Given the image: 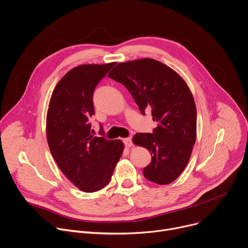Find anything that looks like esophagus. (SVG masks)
Masks as SVG:
<instances>
[{
    "mask_svg": "<svg viewBox=\"0 0 248 248\" xmlns=\"http://www.w3.org/2000/svg\"><path fill=\"white\" fill-rule=\"evenodd\" d=\"M125 147H131L132 146V141H131V139L130 138H125L123 140Z\"/></svg>",
    "mask_w": 248,
    "mask_h": 248,
    "instance_id": "esophagus-1",
    "label": "esophagus"
}]
</instances>
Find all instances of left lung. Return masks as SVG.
Segmentation results:
<instances>
[{
	"instance_id": "8db88e82",
	"label": "left lung",
	"mask_w": 248,
	"mask_h": 248,
	"mask_svg": "<svg viewBox=\"0 0 248 248\" xmlns=\"http://www.w3.org/2000/svg\"><path fill=\"white\" fill-rule=\"evenodd\" d=\"M108 77L128 90L142 115L150 109L158 123L152 133H137L132 139L152 156L144 177L159 185L172 183L187 166L197 137V109L187 83L151 58L119 63Z\"/></svg>"
}]
</instances>
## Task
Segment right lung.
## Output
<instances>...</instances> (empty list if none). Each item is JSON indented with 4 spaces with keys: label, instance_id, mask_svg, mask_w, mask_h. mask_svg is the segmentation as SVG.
Instances as JSON below:
<instances>
[{
    "label": "right lung",
    "instance_id": "obj_1",
    "mask_svg": "<svg viewBox=\"0 0 248 248\" xmlns=\"http://www.w3.org/2000/svg\"><path fill=\"white\" fill-rule=\"evenodd\" d=\"M115 65L75 67L57 83L48 105L46 138L50 152L63 174L86 193L99 191L109 182L124 148L120 140L94 137L89 123L95 114L94 90Z\"/></svg>",
    "mask_w": 248,
    "mask_h": 248
}]
</instances>
